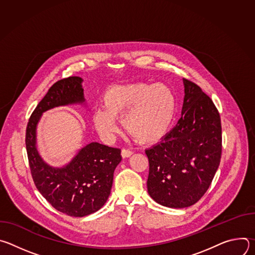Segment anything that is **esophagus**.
Listing matches in <instances>:
<instances>
[{"mask_svg":"<svg viewBox=\"0 0 255 255\" xmlns=\"http://www.w3.org/2000/svg\"><path fill=\"white\" fill-rule=\"evenodd\" d=\"M132 153H133V152H132L130 149H125V148H123L122 151H121V155H122L123 158H126V157L131 156Z\"/></svg>","mask_w":255,"mask_h":255,"instance_id":"34e87169","label":"esophagus"}]
</instances>
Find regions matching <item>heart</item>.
I'll return each mask as SVG.
<instances>
[{
    "instance_id": "b5f03b06",
    "label": "heart",
    "mask_w": 255,
    "mask_h": 255,
    "mask_svg": "<svg viewBox=\"0 0 255 255\" xmlns=\"http://www.w3.org/2000/svg\"><path fill=\"white\" fill-rule=\"evenodd\" d=\"M97 108L94 125L99 133L111 138L118 131L116 119L122 116L124 129L141 143H152L168 131L176 109L171 90L162 84L132 83L109 88Z\"/></svg>"
}]
</instances>
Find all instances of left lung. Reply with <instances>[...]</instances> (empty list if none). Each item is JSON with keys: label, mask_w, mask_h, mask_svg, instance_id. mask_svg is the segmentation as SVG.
I'll return each mask as SVG.
<instances>
[{"label": "left lung", "mask_w": 255, "mask_h": 255, "mask_svg": "<svg viewBox=\"0 0 255 255\" xmlns=\"http://www.w3.org/2000/svg\"><path fill=\"white\" fill-rule=\"evenodd\" d=\"M181 117L159 143L145 150L149 162L147 191L158 204L186 208L209 189L220 164V114L209 96L184 79Z\"/></svg>", "instance_id": "obj_1"}]
</instances>
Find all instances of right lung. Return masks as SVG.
<instances>
[{
  "instance_id": "obj_1",
  "label": "right lung",
  "mask_w": 255,
  "mask_h": 255,
  "mask_svg": "<svg viewBox=\"0 0 255 255\" xmlns=\"http://www.w3.org/2000/svg\"><path fill=\"white\" fill-rule=\"evenodd\" d=\"M83 80L62 79L51 86L30 116L26 128V150L34 184L57 211L84 217L100 210L110 196L121 149L92 142L63 167L45 163L36 148V127L43 112L58 106L84 103Z\"/></svg>"
}]
</instances>
